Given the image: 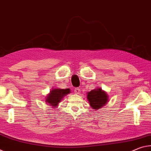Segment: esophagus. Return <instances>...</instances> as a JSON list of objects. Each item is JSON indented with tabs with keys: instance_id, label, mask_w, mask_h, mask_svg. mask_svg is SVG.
<instances>
[{
	"instance_id": "1",
	"label": "esophagus",
	"mask_w": 151,
	"mask_h": 151,
	"mask_svg": "<svg viewBox=\"0 0 151 151\" xmlns=\"http://www.w3.org/2000/svg\"><path fill=\"white\" fill-rule=\"evenodd\" d=\"M80 88H76L75 89H74V92H75L76 94H78V93H80Z\"/></svg>"
}]
</instances>
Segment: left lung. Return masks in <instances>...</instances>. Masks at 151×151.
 <instances>
[{
	"mask_svg": "<svg viewBox=\"0 0 151 151\" xmlns=\"http://www.w3.org/2000/svg\"><path fill=\"white\" fill-rule=\"evenodd\" d=\"M87 99L93 109L98 110L108 102V96L102 88H98L88 92Z\"/></svg>",
	"mask_w": 151,
	"mask_h": 151,
	"instance_id": "obj_1",
	"label": "left lung"
}]
</instances>
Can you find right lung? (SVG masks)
<instances>
[{"label":"right lung","mask_w":151,"mask_h":151,"mask_svg":"<svg viewBox=\"0 0 151 151\" xmlns=\"http://www.w3.org/2000/svg\"><path fill=\"white\" fill-rule=\"evenodd\" d=\"M70 93V89H53L47 96L45 102L53 108H56L58 104L68 93Z\"/></svg>","instance_id":"obj_1"}]
</instances>
